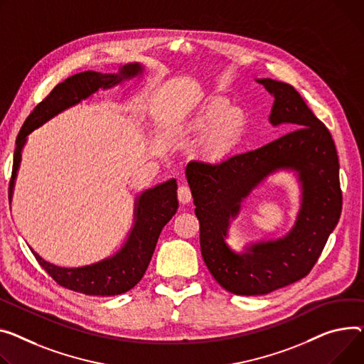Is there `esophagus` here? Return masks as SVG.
I'll return each instance as SVG.
<instances>
[{
    "label": "esophagus",
    "mask_w": 364,
    "mask_h": 364,
    "mask_svg": "<svg viewBox=\"0 0 364 364\" xmlns=\"http://www.w3.org/2000/svg\"><path fill=\"white\" fill-rule=\"evenodd\" d=\"M178 200L183 205H187V203L191 202V191H190V188L187 186L178 187Z\"/></svg>",
    "instance_id": "obj_1"
}]
</instances>
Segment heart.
Wrapping results in <instances>:
<instances>
[{
	"label": "heart",
	"instance_id": "heart-1",
	"mask_svg": "<svg viewBox=\"0 0 364 364\" xmlns=\"http://www.w3.org/2000/svg\"><path fill=\"white\" fill-rule=\"evenodd\" d=\"M190 127L195 132L208 130L203 139L206 155L223 158L237 146L243 136L246 115L240 108H231L227 100L210 96L191 118Z\"/></svg>",
	"mask_w": 364,
	"mask_h": 364
}]
</instances>
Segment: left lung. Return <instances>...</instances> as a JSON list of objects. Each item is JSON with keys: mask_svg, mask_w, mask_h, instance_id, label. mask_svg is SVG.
I'll list each match as a JSON object with an SVG mask.
<instances>
[{"mask_svg": "<svg viewBox=\"0 0 364 364\" xmlns=\"http://www.w3.org/2000/svg\"><path fill=\"white\" fill-rule=\"evenodd\" d=\"M256 82L275 98L271 124L291 132L255 151L216 164L191 161L186 168L200 224L203 260L216 282L237 296H263L304 278L318 262L343 209L340 164L326 126L291 85L272 79ZM279 168H293L302 184L295 227L282 239L234 252L225 241L230 220L240 202Z\"/></svg>", "mask_w": 364, "mask_h": 364, "instance_id": "8db88e82", "label": "left lung"}]
</instances>
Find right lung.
Masks as SVG:
<instances>
[{"instance_id":"right-lung-1","label":"right lung","mask_w":364,"mask_h":364,"mask_svg":"<svg viewBox=\"0 0 364 364\" xmlns=\"http://www.w3.org/2000/svg\"><path fill=\"white\" fill-rule=\"evenodd\" d=\"M143 73L139 63L119 67L115 75H102L96 71H83L58 83L46 98L35 107L24 121L16 140L13 171L9 187L11 199L21 151L28 134L45 124L64 109L87 100L100 89H109L121 82L130 80ZM178 209L177 183L168 180L154 188L143 191L134 203V224L124 246L114 256L82 268H61L43 260L32 250L36 260L58 285L86 296H118L132 289L146 272L156 241L162 228Z\"/></svg>"}]
</instances>
